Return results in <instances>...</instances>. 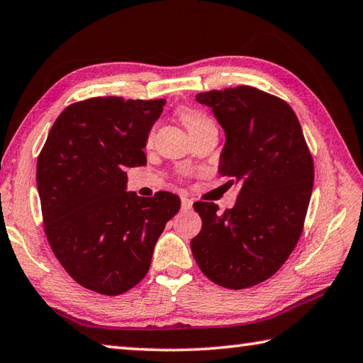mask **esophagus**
<instances>
[{
    "mask_svg": "<svg viewBox=\"0 0 363 363\" xmlns=\"http://www.w3.org/2000/svg\"><path fill=\"white\" fill-rule=\"evenodd\" d=\"M193 208V201L188 199L186 196H182V210H191Z\"/></svg>",
    "mask_w": 363,
    "mask_h": 363,
    "instance_id": "obj_1",
    "label": "esophagus"
}]
</instances>
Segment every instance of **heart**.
<instances>
[{
    "instance_id": "1",
    "label": "heart",
    "mask_w": 363,
    "mask_h": 363,
    "mask_svg": "<svg viewBox=\"0 0 363 363\" xmlns=\"http://www.w3.org/2000/svg\"><path fill=\"white\" fill-rule=\"evenodd\" d=\"M179 117L182 118L183 125L186 126L188 131L193 134L196 131H199V129L208 126V125H213V121H211L207 115L203 112L197 111V108H191V107H183L179 111ZM153 139V133H150L148 135V142H152Z\"/></svg>"
}]
</instances>
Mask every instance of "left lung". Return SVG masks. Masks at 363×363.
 Returning a JSON list of instances; mask_svg holds the SVG:
<instances>
[{
	"mask_svg": "<svg viewBox=\"0 0 363 363\" xmlns=\"http://www.w3.org/2000/svg\"><path fill=\"white\" fill-rule=\"evenodd\" d=\"M225 133L220 174L238 189L224 213L194 202L202 229L191 251L202 273L228 289H246L281 269L302 235L314 164L288 102L252 86L196 94Z\"/></svg>",
	"mask_w": 363,
	"mask_h": 363,
	"instance_id": "obj_1",
	"label": "left lung"
}]
</instances>
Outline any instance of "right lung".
<instances>
[{
    "mask_svg": "<svg viewBox=\"0 0 363 363\" xmlns=\"http://www.w3.org/2000/svg\"><path fill=\"white\" fill-rule=\"evenodd\" d=\"M166 99L99 96L55 120L38 156L36 182L53 255L75 283L118 296L147 275L179 196L126 193V167L143 166L148 133Z\"/></svg>",
    "mask_w": 363,
    "mask_h": 363,
    "instance_id": "right-lung-1",
    "label": "right lung"
}]
</instances>
